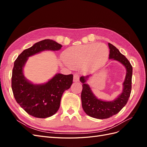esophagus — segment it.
<instances>
[{
  "mask_svg": "<svg viewBox=\"0 0 147 147\" xmlns=\"http://www.w3.org/2000/svg\"><path fill=\"white\" fill-rule=\"evenodd\" d=\"M79 78H80V76L78 74H74V82H77L79 81Z\"/></svg>",
  "mask_w": 147,
  "mask_h": 147,
  "instance_id": "1",
  "label": "esophagus"
}]
</instances>
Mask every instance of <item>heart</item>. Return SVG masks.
Returning a JSON list of instances; mask_svg holds the SVG:
<instances>
[{
  "instance_id": "obj_1",
  "label": "heart",
  "mask_w": 147,
  "mask_h": 147,
  "mask_svg": "<svg viewBox=\"0 0 147 147\" xmlns=\"http://www.w3.org/2000/svg\"><path fill=\"white\" fill-rule=\"evenodd\" d=\"M109 55V51L106 45L94 43L71 47L64 52L63 58L67 65L72 67H78L88 60L103 64L107 60Z\"/></svg>"
}]
</instances>
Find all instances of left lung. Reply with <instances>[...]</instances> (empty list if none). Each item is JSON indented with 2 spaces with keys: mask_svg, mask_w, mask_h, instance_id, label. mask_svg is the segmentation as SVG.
Instances as JSON below:
<instances>
[{
  "mask_svg": "<svg viewBox=\"0 0 147 147\" xmlns=\"http://www.w3.org/2000/svg\"><path fill=\"white\" fill-rule=\"evenodd\" d=\"M109 59L119 62L126 69L121 94L112 101L102 100L97 98L92 93L90 86L86 83L90 75L82 76L80 78V80L83 83L81 94L83 109L89 116L97 119L109 118L117 114L127 104L131 92L132 67L130 62L115 46L109 43Z\"/></svg>",
  "mask_w": 147,
  "mask_h": 147,
  "instance_id": "1",
  "label": "left lung"
}]
</instances>
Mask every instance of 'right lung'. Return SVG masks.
<instances>
[{"label":"right lung","instance_id":"obj_1","mask_svg":"<svg viewBox=\"0 0 147 147\" xmlns=\"http://www.w3.org/2000/svg\"><path fill=\"white\" fill-rule=\"evenodd\" d=\"M62 47L52 40H43L24 50L15 61L11 77L13 96L17 103L31 116L45 118L55 114L63 92L72 85L73 75L57 74L46 83L33 84L24 77V66L29 57L45 50H59Z\"/></svg>","mask_w":147,"mask_h":147}]
</instances>
